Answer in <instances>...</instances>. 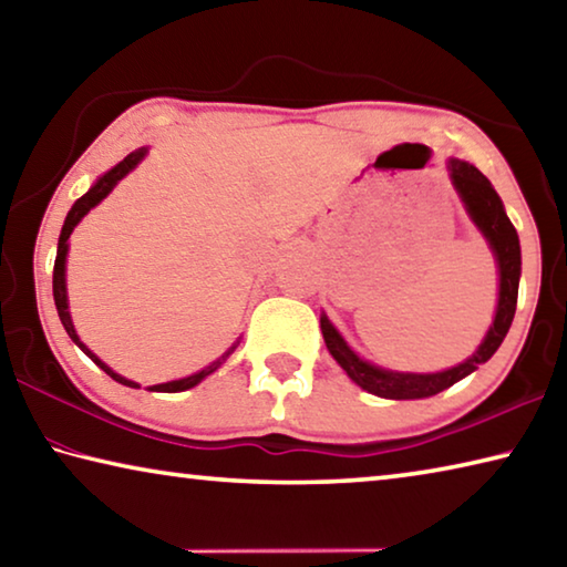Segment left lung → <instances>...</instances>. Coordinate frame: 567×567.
<instances>
[{"instance_id": "obj_1", "label": "left lung", "mask_w": 567, "mask_h": 567, "mask_svg": "<svg viewBox=\"0 0 567 567\" xmlns=\"http://www.w3.org/2000/svg\"><path fill=\"white\" fill-rule=\"evenodd\" d=\"M447 169L460 199L465 203L470 219H473L480 233H483L497 260L501 292H497L495 320L491 324V330H487L485 340L480 342V348L470 354L465 362H460L455 368L443 370V372H425V375H417V372H395V370H385L372 362L360 360L358 354L348 348V342L342 340V334L332 328L328 315H322L320 330L330 354L338 360L340 368L348 372V378L354 382V385H360L362 390H368L378 398L420 400V398L437 395V392L455 385L457 380H463L470 375V372H475L477 364H483L493 358L515 318L517 285H520V239H517L511 217L505 215L503 199L497 197L491 179H487L477 167L470 165V162L450 159Z\"/></svg>"}]
</instances>
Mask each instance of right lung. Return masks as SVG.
<instances>
[{
    "mask_svg": "<svg viewBox=\"0 0 567 567\" xmlns=\"http://www.w3.org/2000/svg\"><path fill=\"white\" fill-rule=\"evenodd\" d=\"M147 155V147H142V150H137V152H132V155H127L124 157L117 167H112L107 175H102L97 182H94V187L87 192V195H82L80 199H76V203L72 205V209L70 213H66V219H64V225H62V235H60V245H56V260H54V275H52V292H54V305H56V312H60V320H62V324H64V330H66V334H70V338L74 340V344L76 348H80L84 354H87V358L97 364V368H102L104 372H107V375L112 378V380H117V382H122V385H127V388H140L137 382H132V380H127V378H122V375H117V372H114L112 368H107V364H104L97 354H94L87 344L84 342H80V338H76V332H74V324H72V318H70V305H66V282H64V262H66V249H70V243H66V239H70V235H72V229L80 225V219L90 213V209L94 207V205H100L104 197L110 195V192L114 189V185H117V182L124 177V175H130V172L140 165L142 162V157ZM239 344V340L233 344V348H229L223 358L219 360H215L213 364H207L205 370H199V372H195V375H189V378H182V380H172V382H162V385H152L150 390L152 392H182V390H189V388H195L197 382H203L207 375H213V372L219 368V364H223L229 354L235 352V348Z\"/></svg>",
    "mask_w": 567,
    "mask_h": 567,
    "instance_id": "1",
    "label": "right lung"
}]
</instances>
